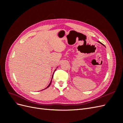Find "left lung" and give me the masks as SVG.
Masks as SVG:
<instances>
[{
	"label": "left lung",
	"instance_id": "8db88e82",
	"mask_svg": "<svg viewBox=\"0 0 123 123\" xmlns=\"http://www.w3.org/2000/svg\"><path fill=\"white\" fill-rule=\"evenodd\" d=\"M99 42V43H101V44H103V45H104V44H103V43H100V42Z\"/></svg>",
	"mask_w": 123,
	"mask_h": 123
}]
</instances>
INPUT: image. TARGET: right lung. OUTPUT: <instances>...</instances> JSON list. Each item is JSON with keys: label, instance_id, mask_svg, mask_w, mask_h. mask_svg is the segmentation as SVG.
I'll return each mask as SVG.
<instances>
[{"label": "right lung", "instance_id": "right-lung-1", "mask_svg": "<svg viewBox=\"0 0 123 123\" xmlns=\"http://www.w3.org/2000/svg\"><path fill=\"white\" fill-rule=\"evenodd\" d=\"M53 74H54V73H53ZM53 76H52V78H53ZM52 80H51V82H50V84L49 85V86H48L46 88V89H47V88H48V87H49V86H50V85H51V82H52Z\"/></svg>", "mask_w": 123, "mask_h": 123}]
</instances>
